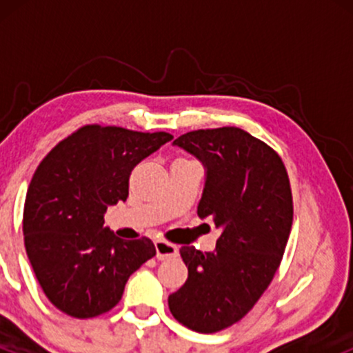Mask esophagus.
Returning a JSON list of instances; mask_svg holds the SVG:
<instances>
[{"mask_svg":"<svg viewBox=\"0 0 353 353\" xmlns=\"http://www.w3.org/2000/svg\"><path fill=\"white\" fill-rule=\"evenodd\" d=\"M154 245H156V257L159 259V261L176 257L177 252H179L177 245H174L168 241H156V244H154Z\"/></svg>","mask_w":353,"mask_h":353,"instance_id":"obj_1","label":"esophagus"}]
</instances>
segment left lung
I'll list each match as a JSON object with an SVG mask.
<instances>
[{
  "label": "left lung",
  "mask_w": 353,
  "mask_h": 353,
  "mask_svg": "<svg viewBox=\"0 0 353 353\" xmlns=\"http://www.w3.org/2000/svg\"><path fill=\"white\" fill-rule=\"evenodd\" d=\"M174 145L204 165L197 216L221 237L214 252L181 247L189 275L169 309L188 329L214 334L244 317L272 282L292 228V190L279 154L239 128L190 131Z\"/></svg>",
  "instance_id": "obj_1"
}]
</instances>
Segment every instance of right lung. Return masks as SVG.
Masks as SVG:
<instances>
[{"label": "right lung", "mask_w": 353, "mask_h": 353, "mask_svg": "<svg viewBox=\"0 0 353 353\" xmlns=\"http://www.w3.org/2000/svg\"><path fill=\"white\" fill-rule=\"evenodd\" d=\"M171 139L91 124L38 165L24 202V247L56 309L76 319L111 310L131 274L156 255L148 237L123 241L104 228V212L128 199L132 169Z\"/></svg>", "instance_id": "right-lung-1"}]
</instances>
